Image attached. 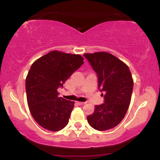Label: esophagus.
<instances>
[{"instance_id": "obj_1", "label": "esophagus", "mask_w": 160, "mask_h": 160, "mask_svg": "<svg viewBox=\"0 0 160 160\" xmlns=\"http://www.w3.org/2000/svg\"><path fill=\"white\" fill-rule=\"evenodd\" d=\"M77 104H78V105H84V104H85V102H77Z\"/></svg>"}]
</instances>
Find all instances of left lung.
<instances>
[{
	"label": "left lung",
	"mask_w": 160,
	"mask_h": 160,
	"mask_svg": "<svg viewBox=\"0 0 160 160\" xmlns=\"http://www.w3.org/2000/svg\"><path fill=\"white\" fill-rule=\"evenodd\" d=\"M84 56L98 74V89L104 93V103L95 106L88 122L96 130H109L119 125L128 111L134 86L132 73L125 62L107 52Z\"/></svg>",
	"instance_id": "1"
}]
</instances>
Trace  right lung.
I'll use <instances>...</instances> for the list:
<instances>
[{"label": "right lung", "mask_w": 160, "mask_h": 160, "mask_svg": "<svg viewBox=\"0 0 160 160\" xmlns=\"http://www.w3.org/2000/svg\"><path fill=\"white\" fill-rule=\"evenodd\" d=\"M83 60L79 54L53 51L32 65L26 79L27 102L32 117L42 128L58 132L69 122L74 102L59 98L57 89Z\"/></svg>", "instance_id": "1"}]
</instances>
